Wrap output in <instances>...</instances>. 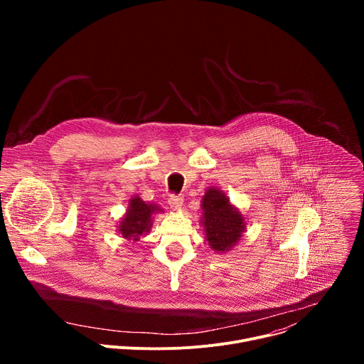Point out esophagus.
<instances>
[{
  "label": "esophagus",
  "mask_w": 364,
  "mask_h": 364,
  "mask_svg": "<svg viewBox=\"0 0 364 364\" xmlns=\"http://www.w3.org/2000/svg\"><path fill=\"white\" fill-rule=\"evenodd\" d=\"M168 204L173 210H180L181 205H183V197L180 196H171L168 198Z\"/></svg>",
  "instance_id": "obj_1"
}]
</instances>
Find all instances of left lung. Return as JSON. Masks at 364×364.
<instances>
[{"instance_id":"8db88e82","label":"left lung","mask_w":364,"mask_h":364,"mask_svg":"<svg viewBox=\"0 0 364 364\" xmlns=\"http://www.w3.org/2000/svg\"><path fill=\"white\" fill-rule=\"evenodd\" d=\"M201 226L205 242L216 253L232 250L246 230L245 216L218 187H209L201 197Z\"/></svg>"}]
</instances>
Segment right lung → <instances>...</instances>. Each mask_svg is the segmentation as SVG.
<instances>
[{"label": "right lung", "instance_id": "right-lung-1", "mask_svg": "<svg viewBox=\"0 0 364 364\" xmlns=\"http://www.w3.org/2000/svg\"><path fill=\"white\" fill-rule=\"evenodd\" d=\"M157 213H164L159 204L145 203L139 196H132L128 203V209L117 226L124 239L138 242L141 236L149 233L152 228V218Z\"/></svg>", "mask_w": 364, "mask_h": 364}]
</instances>
